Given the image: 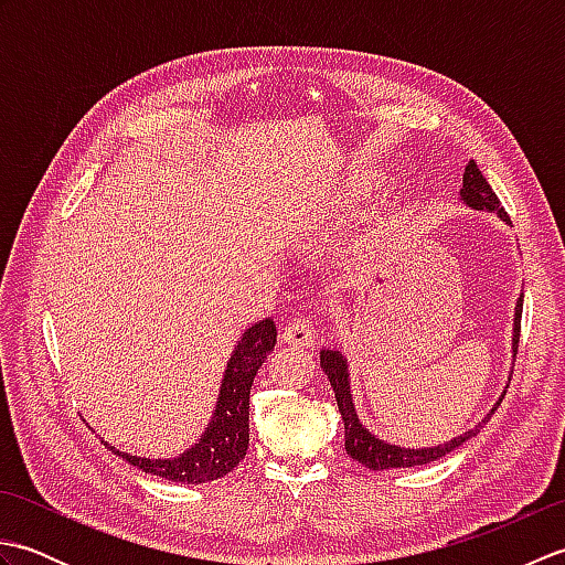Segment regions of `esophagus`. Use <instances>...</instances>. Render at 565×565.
I'll return each instance as SVG.
<instances>
[{
    "label": "esophagus",
    "instance_id": "34e87169",
    "mask_svg": "<svg viewBox=\"0 0 565 565\" xmlns=\"http://www.w3.org/2000/svg\"><path fill=\"white\" fill-rule=\"evenodd\" d=\"M281 342L291 344L296 350H310L316 344V330L308 326L306 318H294L281 332Z\"/></svg>",
    "mask_w": 565,
    "mask_h": 565
}]
</instances>
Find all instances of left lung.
Returning a JSON list of instances; mask_svg holds the SVG:
<instances>
[{
  "label": "left lung",
  "instance_id": "1",
  "mask_svg": "<svg viewBox=\"0 0 565 565\" xmlns=\"http://www.w3.org/2000/svg\"><path fill=\"white\" fill-rule=\"evenodd\" d=\"M461 199L471 209L498 213L502 221L510 223V215L505 213V209L500 206V199L495 196V191L490 189L488 179L483 177L481 170H478V164L473 160L468 162L466 170H463ZM522 301H524V296H520L518 308H514V338H512L514 354H518V347H520ZM320 366L328 374L330 386L334 391V398H338V407H340V415H342V423H344V449L354 461L366 466L369 471H386V468H411V466H423V463L441 459V456H447L449 451L459 449L463 441L476 437L478 431H481V427L490 419V415L495 413V407L500 405V401L505 398V393H502V398L495 403L493 411H490L481 419V423H478L473 429L463 431V435H459L456 439L447 441V444H439V447H429V449H403V447H395V444H388V441L374 437L362 423H359V417L354 413L352 393H350V374H347V359L338 350H322L320 352Z\"/></svg>",
  "mask_w": 565,
  "mask_h": 565
}]
</instances>
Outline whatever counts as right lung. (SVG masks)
Segmentation results:
<instances>
[{"instance_id":"obj_1","label":"right lung","mask_w":565,"mask_h":565,"mask_svg":"<svg viewBox=\"0 0 565 565\" xmlns=\"http://www.w3.org/2000/svg\"><path fill=\"white\" fill-rule=\"evenodd\" d=\"M274 344L276 326L271 318L247 328L243 340L235 347L231 362H227L213 423L203 431L201 441L189 451L179 454L177 459H140V456L124 454L116 447H109V444L106 447L130 466H138L146 473L167 478V481L174 483H209L231 473L247 454L249 388L257 376V369L274 352Z\"/></svg>"}]
</instances>
